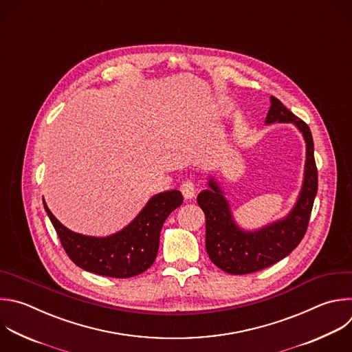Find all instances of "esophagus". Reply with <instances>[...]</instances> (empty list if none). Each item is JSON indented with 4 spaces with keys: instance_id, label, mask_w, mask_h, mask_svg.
<instances>
[{
    "instance_id": "1",
    "label": "esophagus",
    "mask_w": 352,
    "mask_h": 352,
    "mask_svg": "<svg viewBox=\"0 0 352 352\" xmlns=\"http://www.w3.org/2000/svg\"><path fill=\"white\" fill-rule=\"evenodd\" d=\"M181 192L185 199H192L196 195V185L192 179H185L181 184Z\"/></svg>"
}]
</instances>
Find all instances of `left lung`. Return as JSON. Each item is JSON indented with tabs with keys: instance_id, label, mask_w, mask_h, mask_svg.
<instances>
[{
	"instance_id": "obj_1",
	"label": "left lung",
	"mask_w": 352,
	"mask_h": 352,
	"mask_svg": "<svg viewBox=\"0 0 352 352\" xmlns=\"http://www.w3.org/2000/svg\"><path fill=\"white\" fill-rule=\"evenodd\" d=\"M293 123L302 133L307 144L304 184L297 204L290 214L256 232L242 230L232 218L229 204L214 179L211 189L197 196L206 215V250L219 270L232 275L261 271L289 256L302 241L318 192V168L314 157L312 134L307 123L292 113L278 98L271 96L267 124Z\"/></svg>"
}]
</instances>
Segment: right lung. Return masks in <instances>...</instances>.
I'll return each instance as SVG.
<instances>
[{
  "mask_svg": "<svg viewBox=\"0 0 352 352\" xmlns=\"http://www.w3.org/2000/svg\"><path fill=\"white\" fill-rule=\"evenodd\" d=\"M182 200L179 190L153 196L127 228L107 238L84 236L72 232L54 217L45 201L44 208L62 248L77 267L96 275L123 279L145 272L155 263L162 226Z\"/></svg>",
  "mask_w": 352,
  "mask_h": 352,
  "instance_id": "obj_1",
  "label": "right lung"
}]
</instances>
